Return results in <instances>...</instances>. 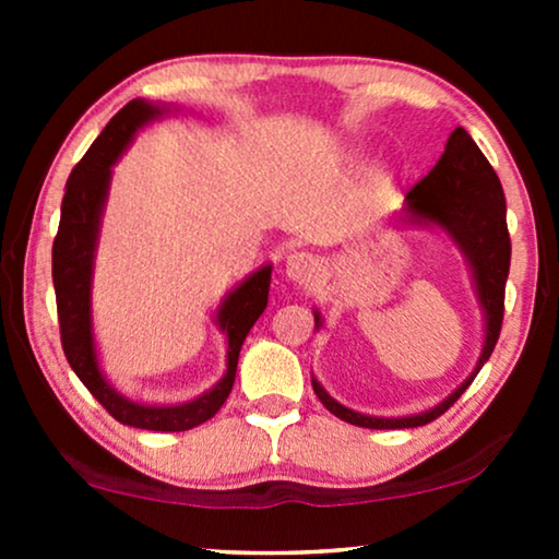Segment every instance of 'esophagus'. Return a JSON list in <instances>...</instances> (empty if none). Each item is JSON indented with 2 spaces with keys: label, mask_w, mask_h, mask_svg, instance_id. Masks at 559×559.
<instances>
[{
  "label": "esophagus",
  "mask_w": 559,
  "mask_h": 559,
  "mask_svg": "<svg viewBox=\"0 0 559 559\" xmlns=\"http://www.w3.org/2000/svg\"><path fill=\"white\" fill-rule=\"evenodd\" d=\"M287 277L293 282H300V285H308V282L318 274V259L308 254V251H293L285 262Z\"/></svg>",
  "instance_id": "esophagus-1"
}]
</instances>
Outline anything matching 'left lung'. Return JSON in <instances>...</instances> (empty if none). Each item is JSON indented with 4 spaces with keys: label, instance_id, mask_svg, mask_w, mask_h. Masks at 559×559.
<instances>
[{
    "label": "left lung",
    "instance_id": "8db88e82",
    "mask_svg": "<svg viewBox=\"0 0 559 559\" xmlns=\"http://www.w3.org/2000/svg\"><path fill=\"white\" fill-rule=\"evenodd\" d=\"M394 218L409 226L440 228L461 251L471 270L473 293H476V300L480 310H484V346H480L476 369L471 371V377L455 392H450L432 409L407 417H373L343 407L312 377V389H316L318 400L325 404L328 412H333L335 417L346 419V423L356 427H369V430L423 427L453 407V402L471 386V381L476 379L480 366L488 361V356L493 354L496 341H499L503 320V289H507L511 264L507 198H503L501 180L463 127H457L448 136L445 152H442L438 165L409 190L407 198H404V209L394 213ZM312 316H316V328L323 325V318H320L318 310Z\"/></svg>",
    "mask_w": 559,
    "mask_h": 559
}]
</instances>
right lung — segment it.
Returning a JSON list of instances; mask_svg holds the SVG:
<instances>
[{
	"mask_svg": "<svg viewBox=\"0 0 559 559\" xmlns=\"http://www.w3.org/2000/svg\"><path fill=\"white\" fill-rule=\"evenodd\" d=\"M175 111L178 106L173 104L132 98L124 109L114 114V119L96 136V142L73 167L71 178L66 182L60 226L56 241H52V285H56L60 341H63L68 364L114 419H119L121 425L155 432L190 430L224 407L236 379L239 350L251 325L266 308L272 282V264H264L221 300L216 325L226 335V373L209 392L182 404H144L129 400L106 381L94 338L91 293H94V264L98 236H102V218L111 188V167L124 155L140 129Z\"/></svg>",
	"mask_w": 559,
	"mask_h": 559,
	"instance_id": "1",
	"label": "right lung"
}]
</instances>
